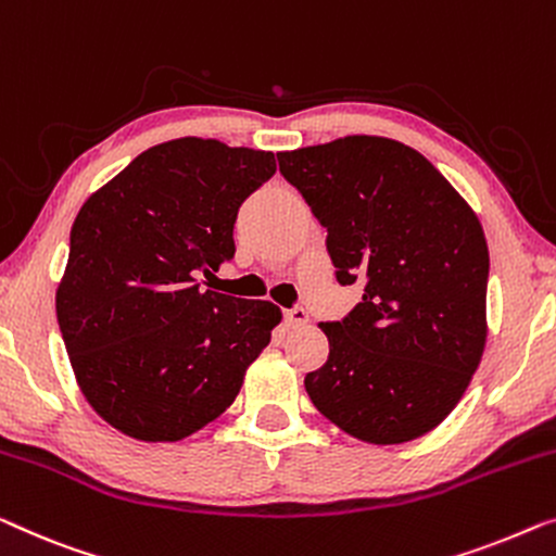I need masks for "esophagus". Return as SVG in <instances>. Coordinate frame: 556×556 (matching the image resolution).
Returning a JSON list of instances; mask_svg holds the SVG:
<instances>
[{"instance_id":"obj_1","label":"esophagus","mask_w":556,"mask_h":556,"mask_svg":"<svg viewBox=\"0 0 556 556\" xmlns=\"http://www.w3.org/2000/svg\"><path fill=\"white\" fill-rule=\"evenodd\" d=\"M283 318H286V326L288 328H301V326L308 324V311H305V308H291V311L283 313Z\"/></svg>"}]
</instances>
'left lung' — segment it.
Instances as JSON below:
<instances>
[{"mask_svg": "<svg viewBox=\"0 0 556 556\" xmlns=\"http://www.w3.org/2000/svg\"><path fill=\"white\" fill-rule=\"evenodd\" d=\"M283 178L328 230L341 286L366 280L343 320L320 324L328 361L313 406L366 444H406L462 401L486 345L489 248L477 213L421 152L378 135L278 152Z\"/></svg>", "mask_w": 556, "mask_h": 556, "instance_id": "1", "label": "left lung"}]
</instances>
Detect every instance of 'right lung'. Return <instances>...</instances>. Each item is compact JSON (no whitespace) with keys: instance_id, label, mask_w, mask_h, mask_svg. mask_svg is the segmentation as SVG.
<instances>
[{"instance_id":"1","label":"right lung","mask_w":556,"mask_h":556,"mask_svg":"<svg viewBox=\"0 0 556 556\" xmlns=\"http://www.w3.org/2000/svg\"><path fill=\"white\" fill-rule=\"evenodd\" d=\"M273 173V152L178 138L79 207L54 305L79 391L112 429L182 441L236 401L283 313L195 276L232 258L238 207Z\"/></svg>"}]
</instances>
